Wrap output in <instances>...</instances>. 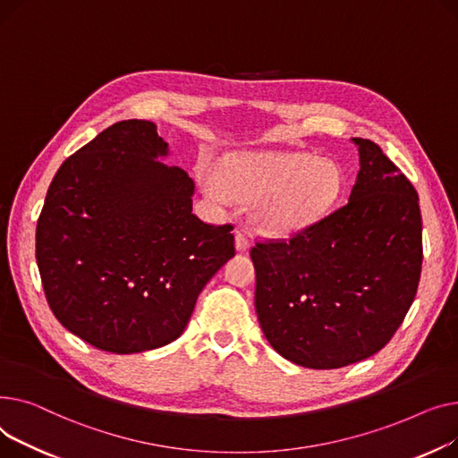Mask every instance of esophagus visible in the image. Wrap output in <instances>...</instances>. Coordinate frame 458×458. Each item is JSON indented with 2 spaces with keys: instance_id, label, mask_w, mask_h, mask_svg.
Returning a JSON list of instances; mask_svg holds the SVG:
<instances>
[{
  "instance_id": "esophagus-1",
  "label": "esophagus",
  "mask_w": 458,
  "mask_h": 458,
  "mask_svg": "<svg viewBox=\"0 0 458 458\" xmlns=\"http://www.w3.org/2000/svg\"><path fill=\"white\" fill-rule=\"evenodd\" d=\"M234 246L238 251H246L250 248V238H248L246 231H242V229L234 231Z\"/></svg>"
}]
</instances>
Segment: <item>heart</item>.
<instances>
[{
	"mask_svg": "<svg viewBox=\"0 0 458 458\" xmlns=\"http://www.w3.org/2000/svg\"><path fill=\"white\" fill-rule=\"evenodd\" d=\"M222 186L240 203H253L259 225L288 236L319 222L344 188V174L331 158L305 151H240L227 155L218 168ZM222 186L205 179L210 196L224 198Z\"/></svg>",
	"mask_w": 458,
	"mask_h": 458,
	"instance_id": "1",
	"label": "heart"
}]
</instances>
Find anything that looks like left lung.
<instances>
[{
	"label": "left lung",
	"instance_id": "obj_1",
	"mask_svg": "<svg viewBox=\"0 0 458 458\" xmlns=\"http://www.w3.org/2000/svg\"><path fill=\"white\" fill-rule=\"evenodd\" d=\"M349 201L290 240L251 248L255 309L286 360L335 369L383 349L405 319L421 274V214L411 181L366 139Z\"/></svg>",
	"mask_w": 458,
	"mask_h": 458
}]
</instances>
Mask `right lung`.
I'll use <instances>...</instances> for the list:
<instances>
[{"label": "right lung", "instance_id": "obj_1", "mask_svg": "<svg viewBox=\"0 0 458 458\" xmlns=\"http://www.w3.org/2000/svg\"><path fill=\"white\" fill-rule=\"evenodd\" d=\"M168 144L123 120L70 155L37 222L51 312L101 352H149L179 338L203 286L234 257L233 225L192 214L194 181L158 163Z\"/></svg>", "mask_w": 458, "mask_h": 458}]
</instances>
